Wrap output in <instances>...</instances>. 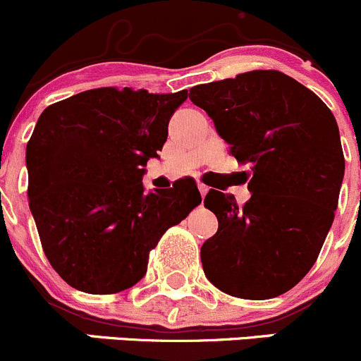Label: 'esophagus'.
Listing matches in <instances>:
<instances>
[{
	"label": "esophagus",
	"instance_id": "34e87169",
	"mask_svg": "<svg viewBox=\"0 0 361 361\" xmlns=\"http://www.w3.org/2000/svg\"><path fill=\"white\" fill-rule=\"evenodd\" d=\"M197 188H199V192H201L202 197H206V194L209 192V187H207V185H204V183H197Z\"/></svg>",
	"mask_w": 361,
	"mask_h": 361
}]
</instances>
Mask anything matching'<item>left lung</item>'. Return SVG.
<instances>
[{"instance_id":"obj_1","label":"left lung","mask_w":361,"mask_h":361,"mask_svg":"<svg viewBox=\"0 0 361 361\" xmlns=\"http://www.w3.org/2000/svg\"><path fill=\"white\" fill-rule=\"evenodd\" d=\"M188 97L213 118L231 154L251 164L245 206L218 190L204 199L218 218L201 248L204 274L232 297L288 292L314 265L337 209L344 154L336 116L274 69L195 85Z\"/></svg>"}]
</instances>
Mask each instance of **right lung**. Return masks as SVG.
Returning <instances> with one entry per match:
<instances>
[{
	"mask_svg": "<svg viewBox=\"0 0 361 361\" xmlns=\"http://www.w3.org/2000/svg\"><path fill=\"white\" fill-rule=\"evenodd\" d=\"M185 99V90L101 87L39 115L25 148L29 209L69 286L108 295L136 285L164 232L201 204L195 181L148 194L141 181Z\"/></svg>",
	"mask_w": 361,
	"mask_h": 361,
	"instance_id": "1",
	"label": "right lung"
}]
</instances>
